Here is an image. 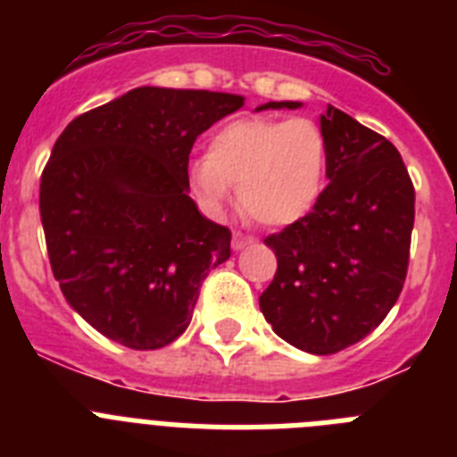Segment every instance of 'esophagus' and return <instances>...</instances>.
Here are the masks:
<instances>
[{
  "instance_id": "esophagus-1",
  "label": "esophagus",
  "mask_w": 457,
  "mask_h": 457,
  "mask_svg": "<svg viewBox=\"0 0 457 457\" xmlns=\"http://www.w3.org/2000/svg\"><path fill=\"white\" fill-rule=\"evenodd\" d=\"M251 244H253V237L241 235V232H235V235H232V248H235V251H241V248L251 246Z\"/></svg>"
}]
</instances>
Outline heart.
Listing matches in <instances>:
<instances>
[{
  "label": "heart",
  "instance_id": "1",
  "mask_svg": "<svg viewBox=\"0 0 457 457\" xmlns=\"http://www.w3.org/2000/svg\"><path fill=\"white\" fill-rule=\"evenodd\" d=\"M328 137L312 118L248 116L213 132L206 157L190 167L199 202L218 213L229 186L241 209L264 228H286L312 213L325 187Z\"/></svg>",
  "mask_w": 457,
  "mask_h": 457
}]
</instances>
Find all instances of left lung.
<instances>
[{
  "instance_id": "obj_1",
  "label": "left lung",
  "mask_w": 457,
  "mask_h": 457,
  "mask_svg": "<svg viewBox=\"0 0 457 457\" xmlns=\"http://www.w3.org/2000/svg\"><path fill=\"white\" fill-rule=\"evenodd\" d=\"M300 106L270 102L258 111ZM320 128L329 183L312 213L264 239L278 267L260 309L287 344L329 355L365 339L400 297L416 193L386 137L335 106Z\"/></svg>"
}]
</instances>
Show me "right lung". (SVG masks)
<instances>
[{"label": "right lung", "instance_id": "obj_1", "mask_svg": "<svg viewBox=\"0 0 457 457\" xmlns=\"http://www.w3.org/2000/svg\"><path fill=\"white\" fill-rule=\"evenodd\" d=\"M241 95L134 87L69 122L41 174L39 211L53 276L92 328L155 351L193 320L232 232L190 199L187 157Z\"/></svg>", "mask_w": 457, "mask_h": 457}]
</instances>
